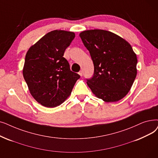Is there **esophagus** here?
<instances>
[{
	"instance_id": "esophagus-1",
	"label": "esophagus",
	"mask_w": 158,
	"mask_h": 158,
	"mask_svg": "<svg viewBox=\"0 0 158 158\" xmlns=\"http://www.w3.org/2000/svg\"><path fill=\"white\" fill-rule=\"evenodd\" d=\"M79 74L81 75V76L82 77L83 76V71L82 70H81V71H79Z\"/></svg>"
}]
</instances>
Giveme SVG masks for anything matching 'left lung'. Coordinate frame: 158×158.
<instances>
[{
	"label": "left lung",
	"instance_id": "8db88e82",
	"mask_svg": "<svg viewBox=\"0 0 158 158\" xmlns=\"http://www.w3.org/2000/svg\"><path fill=\"white\" fill-rule=\"evenodd\" d=\"M79 36L89 51L94 72L87 85L99 99L115 102L128 93L137 75L138 59L127 41L102 30L81 32Z\"/></svg>",
	"mask_w": 158,
	"mask_h": 158
}]
</instances>
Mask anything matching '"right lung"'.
Listing matches in <instances>:
<instances>
[{
    "label": "right lung",
    "mask_w": 158,
    "mask_h": 158,
    "mask_svg": "<svg viewBox=\"0 0 158 158\" xmlns=\"http://www.w3.org/2000/svg\"><path fill=\"white\" fill-rule=\"evenodd\" d=\"M74 38L73 32L52 31L31 46L26 55L24 80L33 98L44 106L53 108L62 104L80 78L70 70L63 57Z\"/></svg>",
    "instance_id": "add662e5"
}]
</instances>
